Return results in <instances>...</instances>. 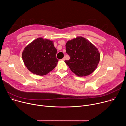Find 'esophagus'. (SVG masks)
I'll return each mask as SVG.
<instances>
[{"instance_id":"esophagus-1","label":"esophagus","mask_w":126,"mask_h":126,"mask_svg":"<svg viewBox=\"0 0 126 126\" xmlns=\"http://www.w3.org/2000/svg\"><path fill=\"white\" fill-rule=\"evenodd\" d=\"M62 60H63V61H64V60H65V57H64L63 59H62Z\"/></svg>"}]
</instances>
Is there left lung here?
I'll return each mask as SVG.
<instances>
[{"instance_id":"left-lung-1","label":"left lung","mask_w":126,"mask_h":126,"mask_svg":"<svg viewBox=\"0 0 126 126\" xmlns=\"http://www.w3.org/2000/svg\"><path fill=\"white\" fill-rule=\"evenodd\" d=\"M66 51L70 59L65 60V62L71 70L79 77L92 73L100 61V54L98 49L83 37L68 41Z\"/></svg>"}]
</instances>
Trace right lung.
<instances>
[{
  "label": "right lung",
  "instance_id": "obj_1",
  "mask_svg": "<svg viewBox=\"0 0 126 126\" xmlns=\"http://www.w3.org/2000/svg\"><path fill=\"white\" fill-rule=\"evenodd\" d=\"M53 42L43 38L36 39L22 52V57L27 68L34 74L43 76L56 66L58 59Z\"/></svg>",
  "mask_w": 126,
  "mask_h": 126
}]
</instances>
